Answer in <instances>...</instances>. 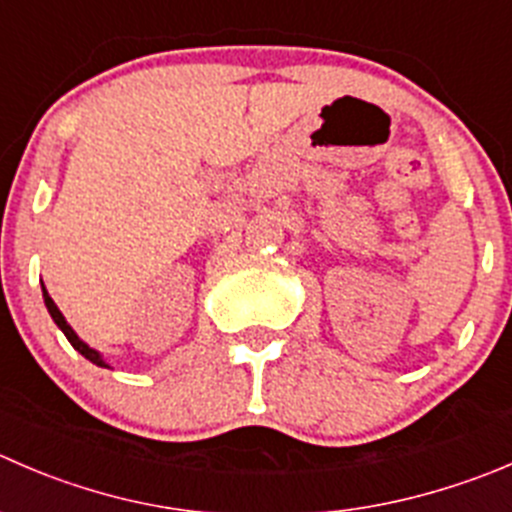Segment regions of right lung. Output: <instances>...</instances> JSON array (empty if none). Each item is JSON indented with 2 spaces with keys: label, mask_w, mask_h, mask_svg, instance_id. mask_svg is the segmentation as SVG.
<instances>
[{
  "label": "right lung",
  "mask_w": 512,
  "mask_h": 512,
  "mask_svg": "<svg viewBox=\"0 0 512 512\" xmlns=\"http://www.w3.org/2000/svg\"><path fill=\"white\" fill-rule=\"evenodd\" d=\"M42 295H44V305H47L49 315H52V320L57 322V327H59V330L64 332V337H67V340L72 342V347H74V350H77L79 355H84V357H87L89 362H94V365H99V367H109L107 362L102 360V355H99L97 350H92V347H89L87 342H82V340H79V337H77V332H74L72 327H69V322L64 320V315H62V312H59V307L54 305V300H52V297H49V292L44 290V285H42Z\"/></svg>",
  "instance_id": "obj_1"
}]
</instances>
